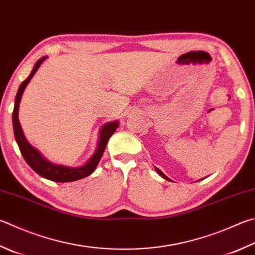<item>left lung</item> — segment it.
I'll return each mask as SVG.
<instances>
[{"mask_svg":"<svg viewBox=\"0 0 255 255\" xmlns=\"http://www.w3.org/2000/svg\"><path fill=\"white\" fill-rule=\"evenodd\" d=\"M156 170H157V172H158V174H159V175H160V176H161V177H164V178H165V179H167V180H170V179H169V178H168V177H166V176H165V175H164V174H163V173H161V172H160V170H159V169H157V168H156Z\"/></svg>","mask_w":255,"mask_h":255,"instance_id":"obj_1","label":"left lung"}]
</instances>
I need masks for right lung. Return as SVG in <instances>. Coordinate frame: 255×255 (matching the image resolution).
I'll return each instance as SVG.
<instances>
[{"label":"right lung","instance_id":"obj_1","mask_svg":"<svg viewBox=\"0 0 255 255\" xmlns=\"http://www.w3.org/2000/svg\"><path fill=\"white\" fill-rule=\"evenodd\" d=\"M45 58L47 57L41 58L36 61L33 69H32L30 76L21 83L20 87H18L17 94L15 97L14 109H13V114H12L13 130H14L15 140L17 142L18 148H20V151L23 156V158L25 159L27 165H29L36 174H39L41 177L53 180V182H59V183L73 182V180H78V179L87 177V176H89L96 169L97 165H98L99 160L101 158V156L104 154L105 148L107 146L109 138L113 136V133L116 131V129L118 127V123L113 122V123H108L104 125V127L101 128L100 133H99V141H98V146H97L95 154L91 156V158L88 160V163L86 165L81 166V167H75V168L66 167V166L51 164L50 161L45 160L43 157L40 155V152L36 149H34V148L26 141L24 135H23L22 128L20 126V122H18V116H17L18 104H20L21 101L23 91H24L26 85L30 82L31 78L33 77L35 71L38 70L40 64L44 61Z\"/></svg>","mask_w":255,"mask_h":255}]
</instances>
